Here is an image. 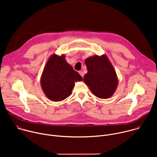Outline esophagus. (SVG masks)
Here are the masks:
<instances>
[{
  "mask_svg": "<svg viewBox=\"0 0 157 157\" xmlns=\"http://www.w3.org/2000/svg\"><path fill=\"white\" fill-rule=\"evenodd\" d=\"M79 75H80L82 78L84 77V73H83L82 71H79Z\"/></svg>",
  "mask_w": 157,
  "mask_h": 157,
  "instance_id": "obj_1",
  "label": "esophagus"
}]
</instances>
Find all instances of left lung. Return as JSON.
<instances>
[{
	"label": "left lung",
	"instance_id": "obj_1",
	"mask_svg": "<svg viewBox=\"0 0 157 157\" xmlns=\"http://www.w3.org/2000/svg\"><path fill=\"white\" fill-rule=\"evenodd\" d=\"M87 73L83 81L96 97L110 98L116 92L118 78L114 66L105 55H94L84 61Z\"/></svg>",
	"mask_w": 157,
	"mask_h": 157
}]
</instances>
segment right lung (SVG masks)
<instances>
[{"label":"right lung","mask_w":157,"mask_h":157,"mask_svg":"<svg viewBox=\"0 0 157 157\" xmlns=\"http://www.w3.org/2000/svg\"><path fill=\"white\" fill-rule=\"evenodd\" d=\"M81 81L82 78L67 63L64 54H53L44 66L40 84L48 99L59 102L70 96L75 82Z\"/></svg>","instance_id":"obj_1"}]
</instances>
